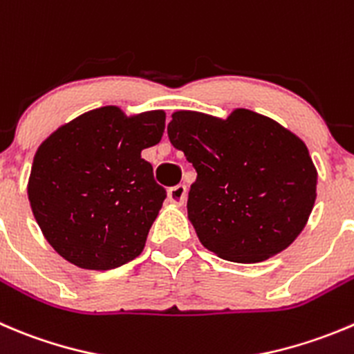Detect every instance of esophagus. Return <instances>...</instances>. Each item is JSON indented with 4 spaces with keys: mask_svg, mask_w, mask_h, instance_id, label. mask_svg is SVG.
Returning a JSON list of instances; mask_svg holds the SVG:
<instances>
[{
    "mask_svg": "<svg viewBox=\"0 0 354 354\" xmlns=\"http://www.w3.org/2000/svg\"><path fill=\"white\" fill-rule=\"evenodd\" d=\"M167 201L173 205H183L187 201V187L185 185H176V187L169 188L167 192Z\"/></svg>",
    "mask_w": 354,
    "mask_h": 354,
    "instance_id": "esophagus-1",
    "label": "esophagus"
}]
</instances>
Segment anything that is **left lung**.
Segmentation results:
<instances>
[{"instance_id": "obj_1", "label": "left lung", "mask_w": 354, "mask_h": 354, "mask_svg": "<svg viewBox=\"0 0 354 354\" xmlns=\"http://www.w3.org/2000/svg\"><path fill=\"white\" fill-rule=\"evenodd\" d=\"M171 118L167 136L197 171L187 209L202 245L233 263L287 249L317 198L318 173L303 140L247 109L226 119L195 111Z\"/></svg>"}]
</instances>
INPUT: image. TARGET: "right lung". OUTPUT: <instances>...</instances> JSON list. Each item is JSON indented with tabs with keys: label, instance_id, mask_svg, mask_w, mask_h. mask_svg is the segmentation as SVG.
Listing matches in <instances>:
<instances>
[{
	"label": "right lung",
	"instance_id": "right-lung-1",
	"mask_svg": "<svg viewBox=\"0 0 354 354\" xmlns=\"http://www.w3.org/2000/svg\"><path fill=\"white\" fill-rule=\"evenodd\" d=\"M166 112L93 109L36 150L27 195L44 239L82 270H114L143 252L166 190L142 150L157 145Z\"/></svg>",
	"mask_w": 354,
	"mask_h": 354
}]
</instances>
